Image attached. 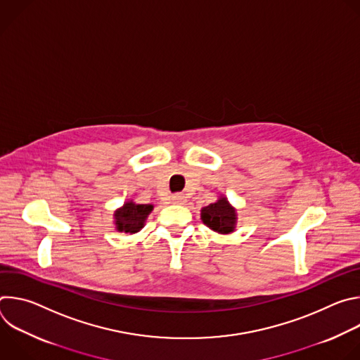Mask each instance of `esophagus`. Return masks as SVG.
<instances>
[{"label":"esophagus","mask_w":360,"mask_h":360,"mask_svg":"<svg viewBox=\"0 0 360 360\" xmlns=\"http://www.w3.org/2000/svg\"><path fill=\"white\" fill-rule=\"evenodd\" d=\"M172 202L174 203H185L186 202V196L184 193H174L172 195Z\"/></svg>","instance_id":"34e87169"}]
</instances>
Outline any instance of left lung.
<instances>
[{"mask_svg": "<svg viewBox=\"0 0 360 360\" xmlns=\"http://www.w3.org/2000/svg\"><path fill=\"white\" fill-rule=\"evenodd\" d=\"M200 219L215 232L229 233L235 228L236 214L229 202L225 198H221L218 202L202 208Z\"/></svg>", "mask_w": 360, "mask_h": 360, "instance_id": "obj_1", "label": "left lung"}]
</instances>
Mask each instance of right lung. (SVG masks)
<instances>
[{
	"mask_svg": "<svg viewBox=\"0 0 360 360\" xmlns=\"http://www.w3.org/2000/svg\"><path fill=\"white\" fill-rule=\"evenodd\" d=\"M152 211V205L127 202L121 210L115 212V225L120 232L135 233L138 232Z\"/></svg>",
	"mask_w": 360,
	"mask_h": 360,
	"instance_id": "obj_1",
	"label": "right lung"
}]
</instances>
